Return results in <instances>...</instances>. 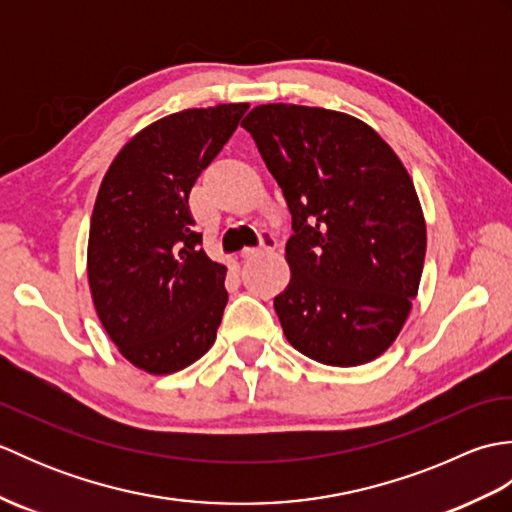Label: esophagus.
<instances>
[{
    "label": "esophagus",
    "mask_w": 512,
    "mask_h": 512,
    "mask_svg": "<svg viewBox=\"0 0 512 512\" xmlns=\"http://www.w3.org/2000/svg\"><path fill=\"white\" fill-rule=\"evenodd\" d=\"M275 246H277L275 235L270 233V231H262V237H259V246L257 248H244L239 255H242V257H253L257 253H262V250H273Z\"/></svg>",
    "instance_id": "34e87169"
}]
</instances>
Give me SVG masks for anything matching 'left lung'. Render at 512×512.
I'll use <instances>...</instances> for the list:
<instances>
[{
	"label": "left lung",
	"instance_id": "left-lung-1",
	"mask_svg": "<svg viewBox=\"0 0 512 512\" xmlns=\"http://www.w3.org/2000/svg\"><path fill=\"white\" fill-rule=\"evenodd\" d=\"M292 215L290 284L275 312L290 345L323 365L374 361L416 299L427 226L407 169L358 118L268 103L242 121Z\"/></svg>",
	"mask_w": 512,
	"mask_h": 512
}]
</instances>
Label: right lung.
Instances as JSON below:
<instances>
[{
	"label": "right lung",
	"mask_w": 512,
	"mask_h": 512,
	"mask_svg": "<svg viewBox=\"0 0 512 512\" xmlns=\"http://www.w3.org/2000/svg\"><path fill=\"white\" fill-rule=\"evenodd\" d=\"M248 103L184 110L118 151L96 195L88 279L96 314L129 363L173 374L211 350L228 301L226 266L206 257L189 193Z\"/></svg>",
	"instance_id": "add662e5"
}]
</instances>
